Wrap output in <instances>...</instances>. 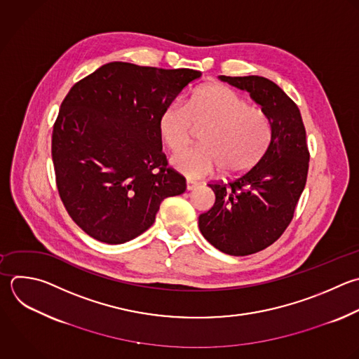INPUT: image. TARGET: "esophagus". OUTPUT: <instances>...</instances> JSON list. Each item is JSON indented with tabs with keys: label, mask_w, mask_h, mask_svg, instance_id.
<instances>
[{
	"label": "esophagus",
	"mask_w": 359,
	"mask_h": 359,
	"mask_svg": "<svg viewBox=\"0 0 359 359\" xmlns=\"http://www.w3.org/2000/svg\"><path fill=\"white\" fill-rule=\"evenodd\" d=\"M196 187H198V182L191 181V180H187V189H188V191H192V189H195Z\"/></svg>",
	"instance_id": "34e87169"
}]
</instances>
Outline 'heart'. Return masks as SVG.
<instances>
[{"label":"heart","instance_id":"obj_1","mask_svg":"<svg viewBox=\"0 0 359 359\" xmlns=\"http://www.w3.org/2000/svg\"><path fill=\"white\" fill-rule=\"evenodd\" d=\"M204 129L201 147L188 152L193 129ZM163 143L175 154L174 168L188 178H202L216 168L224 175L250 170L265 153L271 122L262 108L247 105L237 91L222 84L196 90L184 108L170 107L158 119Z\"/></svg>","mask_w":359,"mask_h":359}]
</instances>
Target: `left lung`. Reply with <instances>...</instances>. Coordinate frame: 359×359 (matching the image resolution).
Wrapping results in <instances>:
<instances>
[{"label":"left lung","instance_id":"left-lung-1","mask_svg":"<svg viewBox=\"0 0 359 359\" xmlns=\"http://www.w3.org/2000/svg\"><path fill=\"white\" fill-rule=\"evenodd\" d=\"M219 79L250 93L271 122V140L258 163L227 182L208 184L216 201L199 216V230L213 247L243 257L275 243L292 222L310 153L300 111L280 87L259 76Z\"/></svg>","mask_w":359,"mask_h":359}]
</instances>
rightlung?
Returning a JSON list of instances; mask_svg holds the SVG:
<instances>
[{"mask_svg": "<svg viewBox=\"0 0 359 359\" xmlns=\"http://www.w3.org/2000/svg\"><path fill=\"white\" fill-rule=\"evenodd\" d=\"M201 72L112 62L76 83L52 133L60 199L93 238L122 244L146 231L161 202L187 189L168 167L158 119Z\"/></svg>", "mask_w": 359, "mask_h": 359, "instance_id": "obj_1", "label": "right lung"}]
</instances>
